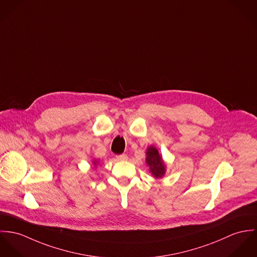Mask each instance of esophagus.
<instances>
[{
    "label": "esophagus",
    "mask_w": 257,
    "mask_h": 257,
    "mask_svg": "<svg viewBox=\"0 0 257 257\" xmlns=\"http://www.w3.org/2000/svg\"><path fill=\"white\" fill-rule=\"evenodd\" d=\"M127 159H128V157H127L126 154H122V155L116 156V160H117V161H126Z\"/></svg>",
    "instance_id": "esophagus-1"
}]
</instances>
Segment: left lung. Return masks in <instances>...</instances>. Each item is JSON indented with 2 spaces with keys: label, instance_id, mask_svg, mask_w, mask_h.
Instances as JSON below:
<instances>
[{
  "label": "left lung",
  "instance_id": "1",
  "mask_svg": "<svg viewBox=\"0 0 257 257\" xmlns=\"http://www.w3.org/2000/svg\"><path fill=\"white\" fill-rule=\"evenodd\" d=\"M147 164L156 177H162L165 173V165L156 148L150 147L147 151Z\"/></svg>",
  "mask_w": 257,
  "mask_h": 257
}]
</instances>
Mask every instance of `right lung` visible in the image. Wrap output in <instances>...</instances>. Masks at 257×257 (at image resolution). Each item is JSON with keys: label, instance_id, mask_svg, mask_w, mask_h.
<instances>
[{"label": "right lung", "instance_id": "add662e5", "mask_svg": "<svg viewBox=\"0 0 257 257\" xmlns=\"http://www.w3.org/2000/svg\"><path fill=\"white\" fill-rule=\"evenodd\" d=\"M94 163H95V162H94Z\"/></svg>", "mask_w": 257, "mask_h": 257}]
</instances>
